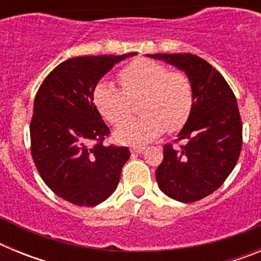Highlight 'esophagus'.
<instances>
[{
    "label": "esophagus",
    "instance_id": "1",
    "mask_svg": "<svg viewBox=\"0 0 261 261\" xmlns=\"http://www.w3.org/2000/svg\"><path fill=\"white\" fill-rule=\"evenodd\" d=\"M144 150H145L144 146H132L130 147V151H132V153L140 154V153H142Z\"/></svg>",
    "mask_w": 261,
    "mask_h": 261
}]
</instances>
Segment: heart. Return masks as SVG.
<instances>
[{"label":"heart","instance_id":"b5f03b06","mask_svg":"<svg viewBox=\"0 0 261 261\" xmlns=\"http://www.w3.org/2000/svg\"><path fill=\"white\" fill-rule=\"evenodd\" d=\"M119 80L123 89L100 81L94 90V102L110 123L119 124L132 112V99L143 98L140 110L144 115L120 124L115 130V138L121 144H145L166 129L179 130L190 119L195 90L184 71L140 59L124 66Z\"/></svg>","mask_w":261,"mask_h":261}]
</instances>
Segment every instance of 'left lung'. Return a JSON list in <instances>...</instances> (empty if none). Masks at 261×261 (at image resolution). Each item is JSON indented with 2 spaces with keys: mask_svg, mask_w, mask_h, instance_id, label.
<instances>
[{
  "mask_svg": "<svg viewBox=\"0 0 261 261\" xmlns=\"http://www.w3.org/2000/svg\"><path fill=\"white\" fill-rule=\"evenodd\" d=\"M192 81V112L175 142L163 146L155 171L163 193L181 202L201 200L218 190L234 170L242 150V119L231 87L220 71L192 53H156Z\"/></svg>",
  "mask_w": 261,
  "mask_h": 261,
  "instance_id": "1",
  "label": "left lung"
}]
</instances>
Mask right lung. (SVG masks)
Masks as SVG:
<instances>
[{"label":"right lung","instance_id":"1","mask_svg":"<svg viewBox=\"0 0 261 261\" xmlns=\"http://www.w3.org/2000/svg\"><path fill=\"white\" fill-rule=\"evenodd\" d=\"M135 55L69 59L36 93L30 124L32 159L52 192L71 204L95 206L108 199L130 156L126 146L103 145L110 128L94 105V90L116 62Z\"/></svg>","mask_w":261,"mask_h":261}]
</instances>
